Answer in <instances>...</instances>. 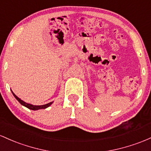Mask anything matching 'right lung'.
Listing matches in <instances>:
<instances>
[{"mask_svg": "<svg viewBox=\"0 0 151 151\" xmlns=\"http://www.w3.org/2000/svg\"><path fill=\"white\" fill-rule=\"evenodd\" d=\"M12 93H13V91H12ZM13 96H14V97L17 99V101L21 103V105L25 106L26 108H29V109H30V110H33V111H36V110H39V109H44V108H48L52 104V103H53V102H50L49 103H47V104H45V105H43V106H33V105L29 104V103H27L24 102V101H23L22 100L20 99L19 98L17 97V96L14 93H13Z\"/></svg>", "mask_w": 151, "mask_h": 151, "instance_id": "obj_1", "label": "right lung"}]
</instances>
